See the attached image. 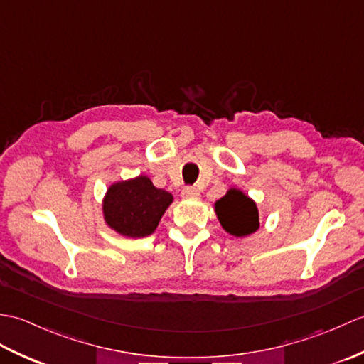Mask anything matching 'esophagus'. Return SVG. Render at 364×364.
Here are the masks:
<instances>
[{
    "label": "esophagus",
    "mask_w": 364,
    "mask_h": 364,
    "mask_svg": "<svg viewBox=\"0 0 364 364\" xmlns=\"http://www.w3.org/2000/svg\"><path fill=\"white\" fill-rule=\"evenodd\" d=\"M181 196L183 197H198L200 196V192H198V189H196L194 186H186L183 189V192H181Z\"/></svg>",
    "instance_id": "1"
}]
</instances>
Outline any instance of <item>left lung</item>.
<instances>
[{
  "instance_id": "obj_1",
  "label": "left lung",
  "mask_w": 364,
  "mask_h": 364,
  "mask_svg": "<svg viewBox=\"0 0 364 364\" xmlns=\"http://www.w3.org/2000/svg\"><path fill=\"white\" fill-rule=\"evenodd\" d=\"M215 213L225 231L237 237L252 235L259 227L257 205L237 189H230L215 202Z\"/></svg>"
}]
</instances>
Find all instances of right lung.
<instances>
[{
    "instance_id": "obj_1",
    "label": "right lung",
    "mask_w": 364,
    "mask_h": 364,
    "mask_svg": "<svg viewBox=\"0 0 364 364\" xmlns=\"http://www.w3.org/2000/svg\"><path fill=\"white\" fill-rule=\"evenodd\" d=\"M172 200L170 192L154 188L146 176L115 183L103 200L105 220L123 236H149L156 230Z\"/></svg>"
}]
</instances>
